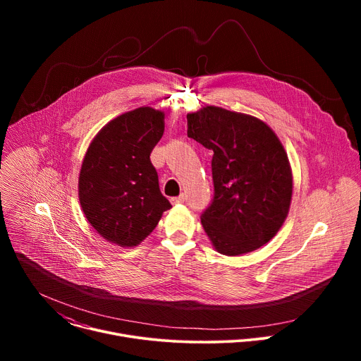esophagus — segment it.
Masks as SVG:
<instances>
[{
  "mask_svg": "<svg viewBox=\"0 0 361 361\" xmlns=\"http://www.w3.org/2000/svg\"><path fill=\"white\" fill-rule=\"evenodd\" d=\"M184 201H185V194H180L178 197H173L171 198L173 204H180V202H184Z\"/></svg>",
  "mask_w": 361,
  "mask_h": 361,
  "instance_id": "obj_1",
  "label": "esophagus"
}]
</instances>
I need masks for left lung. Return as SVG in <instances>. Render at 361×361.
<instances>
[{
  "label": "left lung",
  "mask_w": 361,
  "mask_h": 361,
  "mask_svg": "<svg viewBox=\"0 0 361 361\" xmlns=\"http://www.w3.org/2000/svg\"><path fill=\"white\" fill-rule=\"evenodd\" d=\"M187 135L213 149L214 195L201 223L216 250L238 255L269 243L293 191L287 154L273 130L254 117L205 107L187 114Z\"/></svg>",
  "instance_id": "1"
}]
</instances>
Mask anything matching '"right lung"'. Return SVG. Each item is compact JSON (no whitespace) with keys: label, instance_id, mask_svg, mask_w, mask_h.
Listing matches in <instances>:
<instances>
[{"label":"right lung","instance_id":"right-lung-1","mask_svg":"<svg viewBox=\"0 0 361 361\" xmlns=\"http://www.w3.org/2000/svg\"><path fill=\"white\" fill-rule=\"evenodd\" d=\"M164 114L149 107L126 113L102 128L84 157L78 195L90 224L123 247L140 244L171 209L149 154L164 133Z\"/></svg>","mask_w":361,"mask_h":361}]
</instances>
